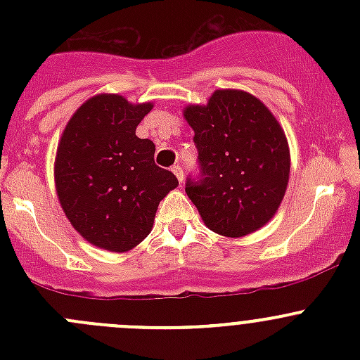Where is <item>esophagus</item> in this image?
Masks as SVG:
<instances>
[{
  "mask_svg": "<svg viewBox=\"0 0 360 360\" xmlns=\"http://www.w3.org/2000/svg\"><path fill=\"white\" fill-rule=\"evenodd\" d=\"M172 172L176 174L177 181H179V183H183V179H184V170H183V167H181V165H174V167H172Z\"/></svg>",
  "mask_w": 360,
  "mask_h": 360,
  "instance_id": "1",
  "label": "esophagus"
}]
</instances>
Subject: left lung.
Listing matches in <instances>:
<instances>
[{
    "instance_id": "1",
    "label": "left lung",
    "mask_w": 360,
    "mask_h": 360,
    "mask_svg": "<svg viewBox=\"0 0 360 360\" xmlns=\"http://www.w3.org/2000/svg\"><path fill=\"white\" fill-rule=\"evenodd\" d=\"M198 174L186 193L203 223L224 237H244L277 212L289 181L284 130L268 108L242 90H217L207 106H188Z\"/></svg>"
}]
</instances>
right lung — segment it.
I'll use <instances>...</instances> for the list:
<instances>
[{"mask_svg":"<svg viewBox=\"0 0 360 360\" xmlns=\"http://www.w3.org/2000/svg\"><path fill=\"white\" fill-rule=\"evenodd\" d=\"M151 108L103 94L86 101L63 134L57 195L72 226L97 248H136L151 231L160 200L179 184L155 163L153 141L136 136Z\"/></svg>","mask_w":360,"mask_h":360,"instance_id":"add662e5","label":"right lung"}]
</instances>
